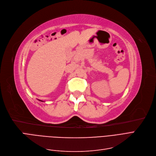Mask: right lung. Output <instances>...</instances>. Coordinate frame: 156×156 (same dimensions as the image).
<instances>
[{
    "label": "right lung",
    "instance_id": "right-lung-1",
    "mask_svg": "<svg viewBox=\"0 0 156 156\" xmlns=\"http://www.w3.org/2000/svg\"><path fill=\"white\" fill-rule=\"evenodd\" d=\"M40 101H41V100H40Z\"/></svg>",
    "mask_w": 156,
    "mask_h": 156
}]
</instances>
